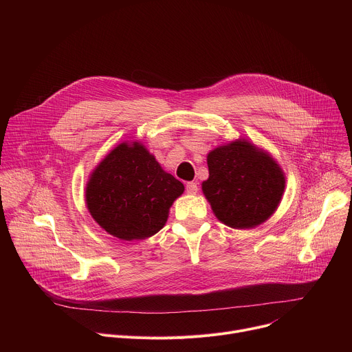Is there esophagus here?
<instances>
[{
    "instance_id": "obj_1",
    "label": "esophagus",
    "mask_w": 352,
    "mask_h": 352,
    "mask_svg": "<svg viewBox=\"0 0 352 352\" xmlns=\"http://www.w3.org/2000/svg\"><path fill=\"white\" fill-rule=\"evenodd\" d=\"M197 189H199V186H197L196 182H188V184H186V192H188L189 195H195V193L197 192Z\"/></svg>"
}]
</instances>
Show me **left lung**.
Masks as SVG:
<instances>
[{
    "instance_id": "1",
    "label": "left lung",
    "mask_w": 352,
    "mask_h": 352,
    "mask_svg": "<svg viewBox=\"0 0 352 352\" xmlns=\"http://www.w3.org/2000/svg\"><path fill=\"white\" fill-rule=\"evenodd\" d=\"M202 184L216 217L232 228H252L277 209L285 178L278 164L254 144L236 140L208 155Z\"/></svg>"
}]
</instances>
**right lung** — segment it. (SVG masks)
<instances>
[{"instance_id": "1", "label": "right lung", "mask_w": 352, "mask_h": 352, "mask_svg": "<svg viewBox=\"0 0 352 352\" xmlns=\"http://www.w3.org/2000/svg\"><path fill=\"white\" fill-rule=\"evenodd\" d=\"M184 185L140 143H121L93 171L86 186L91 217L109 234L131 241L155 235Z\"/></svg>"}]
</instances>
